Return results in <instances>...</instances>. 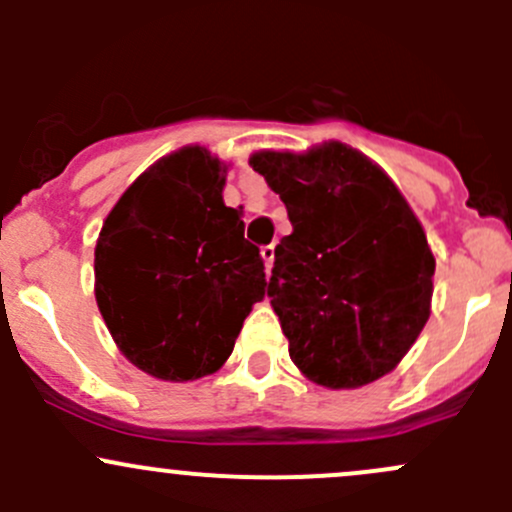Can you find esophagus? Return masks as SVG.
<instances>
[{"mask_svg": "<svg viewBox=\"0 0 512 512\" xmlns=\"http://www.w3.org/2000/svg\"><path fill=\"white\" fill-rule=\"evenodd\" d=\"M260 252H262V260H265V267H267V277H270L272 265H275V245H265Z\"/></svg>", "mask_w": 512, "mask_h": 512, "instance_id": "34e87169", "label": "esophagus"}]
</instances>
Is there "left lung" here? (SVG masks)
<instances>
[{
	"mask_svg": "<svg viewBox=\"0 0 512 512\" xmlns=\"http://www.w3.org/2000/svg\"><path fill=\"white\" fill-rule=\"evenodd\" d=\"M250 165L292 223L267 297L297 369L329 389L389 374L431 314L436 260L414 210L379 165L337 141L304 156L262 151Z\"/></svg>",
	"mask_w": 512,
	"mask_h": 512,
	"instance_id": "1",
	"label": "left lung"
}]
</instances>
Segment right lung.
Segmentation results:
<instances>
[{
  "label": "right lung",
  "instance_id": "right-lung-1",
  "mask_svg": "<svg viewBox=\"0 0 512 512\" xmlns=\"http://www.w3.org/2000/svg\"><path fill=\"white\" fill-rule=\"evenodd\" d=\"M223 185L208 151L170 153L121 195L98 235V309L126 359L156 379L218 371L265 297V262Z\"/></svg>",
  "mask_w": 512,
  "mask_h": 512
}]
</instances>
